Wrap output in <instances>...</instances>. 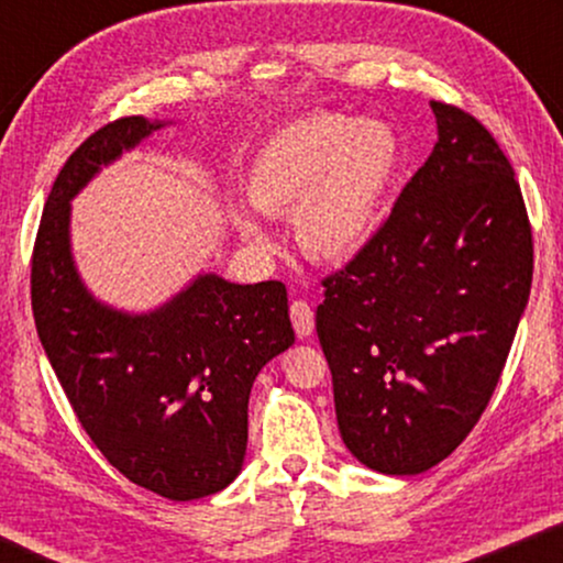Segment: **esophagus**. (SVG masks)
<instances>
[{
  "instance_id": "esophagus-1",
  "label": "esophagus",
  "mask_w": 563,
  "mask_h": 563,
  "mask_svg": "<svg viewBox=\"0 0 563 563\" xmlns=\"http://www.w3.org/2000/svg\"><path fill=\"white\" fill-rule=\"evenodd\" d=\"M289 312H291V325H295L297 338H307V335H310L312 328H314L312 307L307 305L305 299H297V302H291Z\"/></svg>"
}]
</instances>
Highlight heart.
I'll return each instance as SVG.
<instances>
[{
	"instance_id": "b5f03b06",
	"label": "heart",
	"mask_w": 563,
	"mask_h": 563,
	"mask_svg": "<svg viewBox=\"0 0 563 563\" xmlns=\"http://www.w3.org/2000/svg\"><path fill=\"white\" fill-rule=\"evenodd\" d=\"M402 168V143L384 120L312 114L268 135L249 168V197L266 214L291 218L307 258L341 264L379 228ZM245 241L268 245L266 230L233 210Z\"/></svg>"
}]
</instances>
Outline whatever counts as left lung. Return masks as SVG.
<instances>
[{
    "label": "left lung",
    "mask_w": 563,
    "mask_h": 563,
    "mask_svg": "<svg viewBox=\"0 0 563 563\" xmlns=\"http://www.w3.org/2000/svg\"><path fill=\"white\" fill-rule=\"evenodd\" d=\"M430 110L433 153L364 251L322 282L314 314L345 449L389 476L428 472L472 433L533 282L510 161L468 112Z\"/></svg>",
    "instance_id": "obj_1"
}]
</instances>
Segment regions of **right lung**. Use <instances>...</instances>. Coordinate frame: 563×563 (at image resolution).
Instances as JSON below:
<instances>
[{
  "label": "right lung",
  "instance_id": "add662e5",
  "mask_svg": "<svg viewBox=\"0 0 563 563\" xmlns=\"http://www.w3.org/2000/svg\"><path fill=\"white\" fill-rule=\"evenodd\" d=\"M166 125L114 120L68 156L37 228L30 291L45 356L102 456L137 487L187 503L241 474L251 387L295 330L282 282L197 274L148 312L118 310L81 282L71 199Z\"/></svg>",
  "mask_w": 563,
  "mask_h": 563
}]
</instances>
